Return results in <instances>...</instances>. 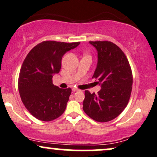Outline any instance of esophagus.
<instances>
[{
  "mask_svg": "<svg viewBox=\"0 0 157 157\" xmlns=\"http://www.w3.org/2000/svg\"><path fill=\"white\" fill-rule=\"evenodd\" d=\"M79 90H78V89H77V88H72V91H73V92H76V91H78Z\"/></svg>",
  "mask_w": 157,
  "mask_h": 157,
  "instance_id": "obj_1",
  "label": "esophagus"
}]
</instances>
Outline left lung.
<instances>
[{
	"label": "left lung",
	"instance_id": "left-lung-1",
	"mask_svg": "<svg viewBox=\"0 0 157 157\" xmlns=\"http://www.w3.org/2000/svg\"><path fill=\"white\" fill-rule=\"evenodd\" d=\"M98 52V63L93 78L101 85L98 94L85 91L83 110L97 122H106L118 117L128 104L132 74L126 56L110 41H90Z\"/></svg>",
	"mask_w": 157,
	"mask_h": 157
}]
</instances>
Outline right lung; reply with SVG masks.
<instances>
[{"label": "right lung", "mask_w": 157, "mask_h": 157, "mask_svg": "<svg viewBox=\"0 0 157 157\" xmlns=\"http://www.w3.org/2000/svg\"><path fill=\"white\" fill-rule=\"evenodd\" d=\"M80 43L43 41L26 56L19 72L18 88L26 109L37 120L52 121L66 109L72 90L56 86L52 78L60 71L63 56Z\"/></svg>", "instance_id": "right-lung-1"}]
</instances>
